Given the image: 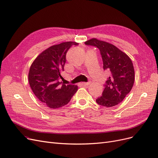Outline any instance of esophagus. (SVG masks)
Returning <instances> with one entry per match:
<instances>
[{"label": "esophagus", "instance_id": "obj_1", "mask_svg": "<svg viewBox=\"0 0 158 158\" xmlns=\"http://www.w3.org/2000/svg\"><path fill=\"white\" fill-rule=\"evenodd\" d=\"M82 84L83 85H84V86H88V85H89L90 84V82H83Z\"/></svg>", "mask_w": 158, "mask_h": 158}]
</instances>
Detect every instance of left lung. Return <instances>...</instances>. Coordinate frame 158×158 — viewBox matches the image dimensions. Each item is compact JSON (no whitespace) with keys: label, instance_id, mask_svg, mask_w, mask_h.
Masks as SVG:
<instances>
[{"label":"left lung","instance_id":"left-lung-1","mask_svg":"<svg viewBox=\"0 0 158 158\" xmlns=\"http://www.w3.org/2000/svg\"><path fill=\"white\" fill-rule=\"evenodd\" d=\"M85 44L98 47L102 57L103 69L111 73L104 84L102 95L96 99L97 103L106 107L117 106L131 92L135 82L131 59L117 47L106 41L93 38L85 41Z\"/></svg>","mask_w":158,"mask_h":158}]
</instances>
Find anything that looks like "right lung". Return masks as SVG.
<instances>
[{"label":"right lung","instance_id":"obj_1","mask_svg":"<svg viewBox=\"0 0 158 158\" xmlns=\"http://www.w3.org/2000/svg\"><path fill=\"white\" fill-rule=\"evenodd\" d=\"M73 41L63 42L51 46L37 56L31 64L28 80L33 94L40 101L51 109L60 108L68 104L77 92L76 85L60 82V73L64 70L66 55Z\"/></svg>","mask_w":158,"mask_h":158}]
</instances>
